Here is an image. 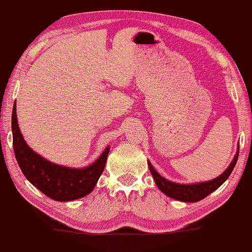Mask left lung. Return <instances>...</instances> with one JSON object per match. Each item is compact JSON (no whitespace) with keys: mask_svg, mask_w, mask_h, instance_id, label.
<instances>
[{"mask_svg":"<svg viewBox=\"0 0 252 252\" xmlns=\"http://www.w3.org/2000/svg\"><path fill=\"white\" fill-rule=\"evenodd\" d=\"M239 146L237 145V151L236 154L234 155L232 162L229 163L227 169L225 170L221 175H219L217 178L208 180V182H201V183H194V184H179L171 182V180L165 179L164 177H162L157 170L153 168V165L151 164L150 161H147L148 168L153 176L154 182L158 187V189L162 193H164L166 196L173 198V200L182 201V202H197L203 200L204 197H207L209 194L215 192L218 187H220L224 184L231 173L233 171L234 166L236 164L237 158H239Z\"/></svg>","mask_w":252,"mask_h":252,"instance_id":"obj_1","label":"left lung"}]
</instances>
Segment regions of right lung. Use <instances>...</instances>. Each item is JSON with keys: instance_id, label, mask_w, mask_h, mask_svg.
<instances>
[{"instance_id": "obj_1", "label": "right lung", "mask_w": 252, "mask_h": 252, "mask_svg": "<svg viewBox=\"0 0 252 252\" xmlns=\"http://www.w3.org/2000/svg\"><path fill=\"white\" fill-rule=\"evenodd\" d=\"M13 151L17 162L28 182L52 200L74 201L90 194L104 171L109 146L97 160L84 168H69L56 164L34 152L25 141L17 120L16 102L12 109Z\"/></svg>"}]
</instances>
